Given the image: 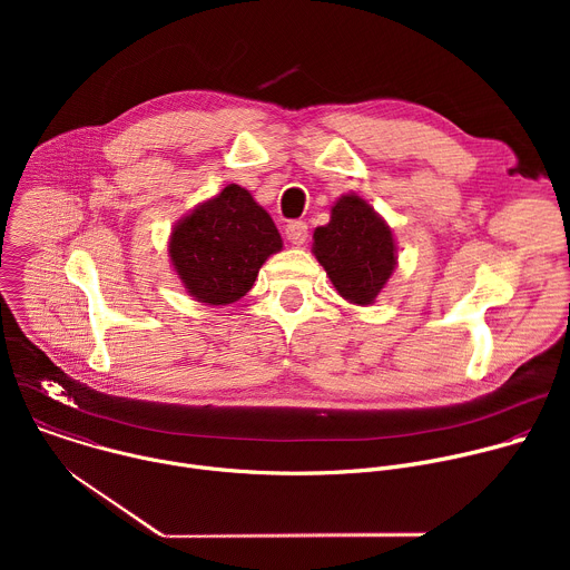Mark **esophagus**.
Masks as SVG:
<instances>
[{
  "label": "esophagus",
  "mask_w": 570,
  "mask_h": 570,
  "mask_svg": "<svg viewBox=\"0 0 570 570\" xmlns=\"http://www.w3.org/2000/svg\"><path fill=\"white\" fill-rule=\"evenodd\" d=\"M308 236V227L302 220H291L286 225V238L293 243V246H304Z\"/></svg>",
  "instance_id": "34e87169"
}]
</instances>
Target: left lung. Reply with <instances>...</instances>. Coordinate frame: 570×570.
Returning <instances> with one entry per match:
<instances>
[{"instance_id": "1", "label": "left lung", "mask_w": 570, "mask_h": 570, "mask_svg": "<svg viewBox=\"0 0 570 570\" xmlns=\"http://www.w3.org/2000/svg\"><path fill=\"white\" fill-rule=\"evenodd\" d=\"M313 255L334 288L352 304H372L396 268L390 225L356 194L332 207V220L313 232Z\"/></svg>"}]
</instances>
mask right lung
I'll list each match as a JSON object with an SVG mask.
<instances>
[{"mask_svg": "<svg viewBox=\"0 0 570 570\" xmlns=\"http://www.w3.org/2000/svg\"><path fill=\"white\" fill-rule=\"evenodd\" d=\"M279 250L282 236L271 214L238 185L200 203L169 238V257L185 291L209 306L240 299Z\"/></svg>", "mask_w": 570, "mask_h": 570, "instance_id": "1", "label": "right lung"}]
</instances>
